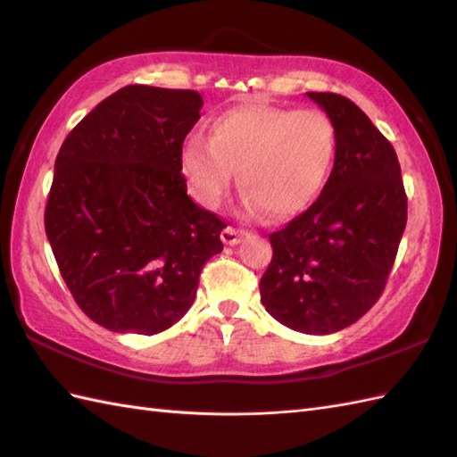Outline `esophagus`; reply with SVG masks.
Masks as SVG:
<instances>
[{
	"label": "esophagus",
	"instance_id": "34e87169",
	"mask_svg": "<svg viewBox=\"0 0 457 457\" xmlns=\"http://www.w3.org/2000/svg\"><path fill=\"white\" fill-rule=\"evenodd\" d=\"M244 236H245V231L244 229H236V228H226L221 231V241L226 245H237L241 239H244Z\"/></svg>",
	"mask_w": 457,
	"mask_h": 457
}]
</instances>
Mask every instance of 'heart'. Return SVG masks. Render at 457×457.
Instances as JSON below:
<instances>
[{"label":"heart","mask_w":457,"mask_h":457,"mask_svg":"<svg viewBox=\"0 0 457 457\" xmlns=\"http://www.w3.org/2000/svg\"><path fill=\"white\" fill-rule=\"evenodd\" d=\"M336 153L337 129L324 112L247 102L213 118L208 139L188 135L179 167L204 208L218 206L236 170L249 212L290 216L322 192Z\"/></svg>","instance_id":"obj_1"}]
</instances>
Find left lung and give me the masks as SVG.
<instances>
[{
  "instance_id": "1",
  "label": "left lung",
  "mask_w": 457,
  "mask_h": 457,
  "mask_svg": "<svg viewBox=\"0 0 457 457\" xmlns=\"http://www.w3.org/2000/svg\"><path fill=\"white\" fill-rule=\"evenodd\" d=\"M337 129L334 169L306 212L270 234L273 259L261 303L303 334H334L371 308L395 263L406 226V194L393 145L357 105L308 92Z\"/></svg>"
}]
</instances>
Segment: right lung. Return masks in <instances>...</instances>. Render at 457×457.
<instances>
[{"label": "right lung", "instance_id": "add662e5", "mask_svg": "<svg viewBox=\"0 0 457 457\" xmlns=\"http://www.w3.org/2000/svg\"><path fill=\"white\" fill-rule=\"evenodd\" d=\"M202 96L133 84L68 133L45 208L66 287L96 324L153 336L188 312L226 228L187 194L179 153Z\"/></svg>", "mask_w": 457, "mask_h": 457}]
</instances>
